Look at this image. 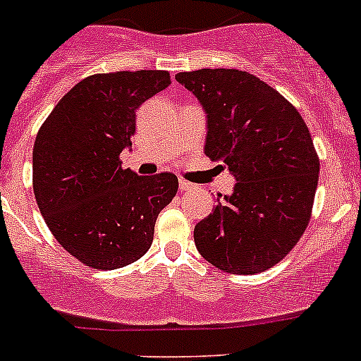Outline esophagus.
I'll use <instances>...</instances> for the list:
<instances>
[{
	"label": "esophagus",
	"instance_id": "1",
	"mask_svg": "<svg viewBox=\"0 0 361 361\" xmlns=\"http://www.w3.org/2000/svg\"><path fill=\"white\" fill-rule=\"evenodd\" d=\"M178 183H180V190H192V187H194V185L188 183V181L183 180V178H180V181H178Z\"/></svg>",
	"mask_w": 361,
	"mask_h": 361
}]
</instances>
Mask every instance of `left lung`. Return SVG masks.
<instances>
[{"mask_svg": "<svg viewBox=\"0 0 361 361\" xmlns=\"http://www.w3.org/2000/svg\"><path fill=\"white\" fill-rule=\"evenodd\" d=\"M176 80L206 111V155L238 180L195 225V246L231 274L267 271L311 220L319 174L311 133L292 103L248 71L197 69Z\"/></svg>", "mask_w": 361, "mask_h": 361, "instance_id": "1", "label": "left lung"}]
</instances>
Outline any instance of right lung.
Segmentation results:
<instances>
[{
    "label": "right lung",
    "mask_w": 361,
    "mask_h": 361,
    "mask_svg": "<svg viewBox=\"0 0 361 361\" xmlns=\"http://www.w3.org/2000/svg\"><path fill=\"white\" fill-rule=\"evenodd\" d=\"M171 83L167 71L83 78L42 123L32 148V188L54 238L94 269L126 267L154 241L155 220L178 192L173 173L137 176L120 154L136 110Z\"/></svg>",
    "instance_id": "1"
}]
</instances>
